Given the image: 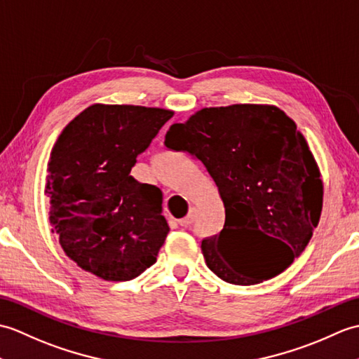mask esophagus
<instances>
[{
	"instance_id": "esophagus-1",
	"label": "esophagus",
	"mask_w": 359,
	"mask_h": 359,
	"mask_svg": "<svg viewBox=\"0 0 359 359\" xmlns=\"http://www.w3.org/2000/svg\"><path fill=\"white\" fill-rule=\"evenodd\" d=\"M195 217H196V209H195V207H192L187 217H184L182 219H178V224H180L181 227H189V226L192 224V222L195 221Z\"/></svg>"
}]
</instances>
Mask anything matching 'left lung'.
I'll list each match as a JSON object with an SVG mask.
<instances>
[{"instance_id": "1", "label": "left lung", "mask_w": 359, "mask_h": 359, "mask_svg": "<svg viewBox=\"0 0 359 359\" xmlns=\"http://www.w3.org/2000/svg\"><path fill=\"white\" fill-rule=\"evenodd\" d=\"M164 142L201 161L224 203V227L201 243L215 275L236 285L258 284L304 252L320 222L324 189L306 138L281 109L204 107L170 126ZM250 229L273 241L258 262L247 260L237 243Z\"/></svg>"}]
</instances>
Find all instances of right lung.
Instances as JSON below:
<instances>
[{"label": "right lung", "instance_id": "right-lung-1", "mask_svg": "<svg viewBox=\"0 0 359 359\" xmlns=\"http://www.w3.org/2000/svg\"><path fill=\"white\" fill-rule=\"evenodd\" d=\"M172 110L92 104L62 129L47 163L52 232L67 257L106 281H129L155 264L169 233L163 194L130 170Z\"/></svg>", "mask_w": 359, "mask_h": 359}]
</instances>
